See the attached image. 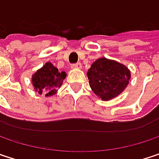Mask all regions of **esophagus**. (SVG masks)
Returning a JSON list of instances; mask_svg holds the SVG:
<instances>
[{"mask_svg":"<svg viewBox=\"0 0 159 159\" xmlns=\"http://www.w3.org/2000/svg\"><path fill=\"white\" fill-rule=\"evenodd\" d=\"M82 67V65H81V63H76V64H74V65H72V68H77V69H79Z\"/></svg>","mask_w":159,"mask_h":159,"instance_id":"34e87169","label":"esophagus"}]
</instances>
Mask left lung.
<instances>
[{
    "mask_svg": "<svg viewBox=\"0 0 159 159\" xmlns=\"http://www.w3.org/2000/svg\"><path fill=\"white\" fill-rule=\"evenodd\" d=\"M89 84L93 92L104 101L120 94L131 77L125 65L105 57L97 59L87 71Z\"/></svg>",
    "mask_w": 159,
    "mask_h": 159,
    "instance_id": "obj_1",
    "label": "left lung"
}]
</instances>
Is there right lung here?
<instances>
[{"label": "right lung", "instance_id": "1", "mask_svg": "<svg viewBox=\"0 0 159 159\" xmlns=\"http://www.w3.org/2000/svg\"><path fill=\"white\" fill-rule=\"evenodd\" d=\"M65 76V72L60 73L55 66L48 62L33 75L32 83L35 91L39 94L43 93L45 96H51L56 94Z\"/></svg>", "mask_w": 159, "mask_h": 159}]
</instances>
